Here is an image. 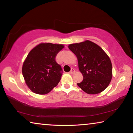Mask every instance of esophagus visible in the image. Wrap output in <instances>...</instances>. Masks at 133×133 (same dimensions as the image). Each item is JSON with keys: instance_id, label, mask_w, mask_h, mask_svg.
Listing matches in <instances>:
<instances>
[{"instance_id": "1", "label": "esophagus", "mask_w": 133, "mask_h": 133, "mask_svg": "<svg viewBox=\"0 0 133 133\" xmlns=\"http://www.w3.org/2000/svg\"><path fill=\"white\" fill-rule=\"evenodd\" d=\"M75 70L73 68H71L70 71L69 72V73H70V74H73L74 73H75Z\"/></svg>"}]
</instances>
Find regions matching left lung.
<instances>
[{
	"instance_id": "8db88e82",
	"label": "left lung",
	"mask_w": 133,
	"mask_h": 133,
	"mask_svg": "<svg viewBox=\"0 0 133 133\" xmlns=\"http://www.w3.org/2000/svg\"><path fill=\"white\" fill-rule=\"evenodd\" d=\"M69 49L77 56L83 80L78 86L89 94L100 93L107 88L112 78V64L104 51L89 40L71 44Z\"/></svg>"
}]
</instances>
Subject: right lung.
I'll return each mask as SVG.
<instances>
[{
	"instance_id": "right-lung-1",
	"label": "right lung",
	"mask_w": 133,
	"mask_h": 133,
	"mask_svg": "<svg viewBox=\"0 0 133 133\" xmlns=\"http://www.w3.org/2000/svg\"><path fill=\"white\" fill-rule=\"evenodd\" d=\"M63 48V44L41 43L28 54L22 73L26 84L35 93H48L60 82L63 70L56 57Z\"/></svg>"
}]
</instances>
